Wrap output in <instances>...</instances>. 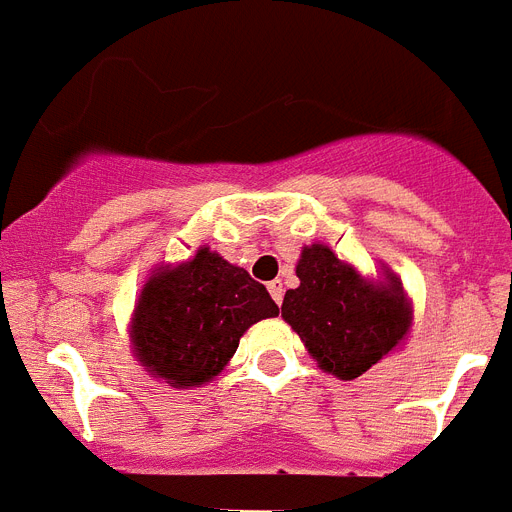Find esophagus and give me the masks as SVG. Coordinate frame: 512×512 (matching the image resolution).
Masks as SVG:
<instances>
[{
    "mask_svg": "<svg viewBox=\"0 0 512 512\" xmlns=\"http://www.w3.org/2000/svg\"><path fill=\"white\" fill-rule=\"evenodd\" d=\"M269 293H272V298H275V304H282V296H285V288H282V282H280V280L269 282Z\"/></svg>",
    "mask_w": 512,
    "mask_h": 512,
    "instance_id": "esophagus-1",
    "label": "esophagus"
}]
</instances>
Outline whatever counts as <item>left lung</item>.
Returning <instances> with one entry per match:
<instances>
[{
  "mask_svg": "<svg viewBox=\"0 0 512 512\" xmlns=\"http://www.w3.org/2000/svg\"><path fill=\"white\" fill-rule=\"evenodd\" d=\"M296 275L301 285L282 298V320L335 378H359L410 330L412 309L396 275L367 280L322 243L301 251Z\"/></svg>",
  "mask_w": 512,
  "mask_h": 512,
  "instance_id": "1",
  "label": "left lung"
}]
</instances>
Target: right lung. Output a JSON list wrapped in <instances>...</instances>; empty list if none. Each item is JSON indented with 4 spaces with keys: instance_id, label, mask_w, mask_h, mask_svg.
Listing matches in <instances>:
<instances>
[{
    "instance_id": "obj_1",
    "label": "right lung",
    "mask_w": 512,
    "mask_h": 512,
    "mask_svg": "<svg viewBox=\"0 0 512 512\" xmlns=\"http://www.w3.org/2000/svg\"><path fill=\"white\" fill-rule=\"evenodd\" d=\"M277 312L267 288L243 267L200 248L145 282L132 314L134 354L174 388L203 386L230 362L240 335Z\"/></svg>"
}]
</instances>
